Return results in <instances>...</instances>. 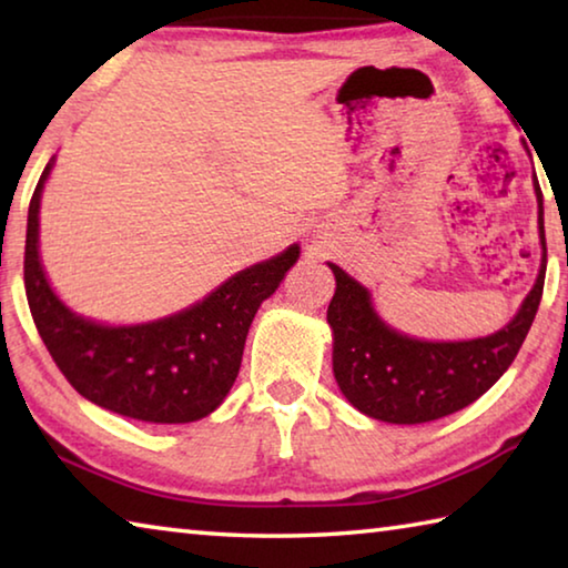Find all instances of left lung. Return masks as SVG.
<instances>
[{
	"instance_id": "8db88e82",
	"label": "left lung",
	"mask_w": 568,
	"mask_h": 568,
	"mask_svg": "<svg viewBox=\"0 0 568 568\" xmlns=\"http://www.w3.org/2000/svg\"><path fill=\"white\" fill-rule=\"evenodd\" d=\"M538 203L541 265L521 307L501 331L470 341H423L393 328L373 307L371 291L341 265L328 263L335 295L328 305L333 373L353 408L368 418L413 426L450 416L494 386L514 363L536 318L546 277L544 195Z\"/></svg>"
}]
</instances>
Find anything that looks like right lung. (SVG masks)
I'll return each instance as SVG.
<instances>
[{
  "instance_id": "1",
  "label": "right lung",
  "mask_w": 568,
  "mask_h": 568,
  "mask_svg": "<svg viewBox=\"0 0 568 568\" xmlns=\"http://www.w3.org/2000/svg\"><path fill=\"white\" fill-rule=\"evenodd\" d=\"M54 158L37 182L27 215L24 287L47 351L94 406L148 423H192L213 413L233 388L257 307L301 257L283 253L227 277L203 301L165 318L110 325L74 313L50 285L40 257V205Z\"/></svg>"
}]
</instances>
